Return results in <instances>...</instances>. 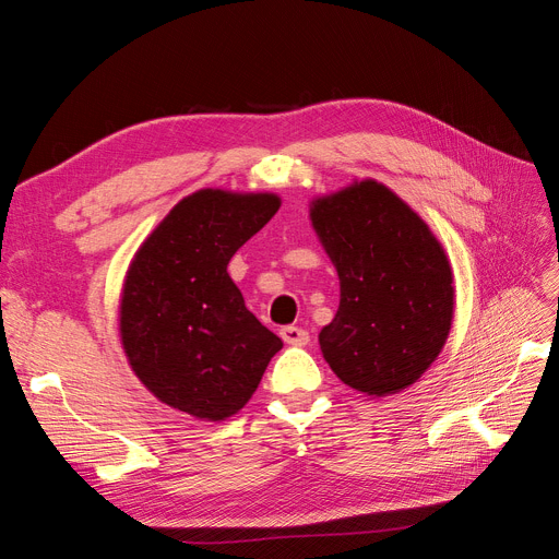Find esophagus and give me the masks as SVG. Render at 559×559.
Instances as JSON below:
<instances>
[{
	"instance_id": "esophagus-1",
	"label": "esophagus",
	"mask_w": 559,
	"mask_h": 559,
	"mask_svg": "<svg viewBox=\"0 0 559 559\" xmlns=\"http://www.w3.org/2000/svg\"><path fill=\"white\" fill-rule=\"evenodd\" d=\"M280 335H282V341H284L286 345H294V347H302V345L310 343L308 331H302V329H298V326H284V329L280 331Z\"/></svg>"
}]
</instances>
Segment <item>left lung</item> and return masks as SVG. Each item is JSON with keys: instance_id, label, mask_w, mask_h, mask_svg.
<instances>
[{"instance_id": "1", "label": "left lung", "mask_w": 559, "mask_h": 559, "mask_svg": "<svg viewBox=\"0 0 559 559\" xmlns=\"http://www.w3.org/2000/svg\"><path fill=\"white\" fill-rule=\"evenodd\" d=\"M310 222L341 280V306L319 333L321 354L366 396L403 392L427 373L452 329L454 277L443 245L376 179L314 198Z\"/></svg>"}]
</instances>
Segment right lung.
Segmentation results:
<instances>
[{
    "instance_id": "right-lung-1",
    "label": "right lung",
    "mask_w": 559,
    "mask_h": 559,
    "mask_svg": "<svg viewBox=\"0 0 559 559\" xmlns=\"http://www.w3.org/2000/svg\"><path fill=\"white\" fill-rule=\"evenodd\" d=\"M275 193L200 189L134 251L118 306L132 373L195 419L240 413L282 341L253 317L228 261L280 210Z\"/></svg>"
}]
</instances>
